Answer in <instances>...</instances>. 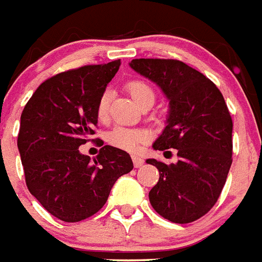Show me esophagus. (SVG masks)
Segmentation results:
<instances>
[{"label":"esophagus","instance_id":"34e87169","mask_svg":"<svg viewBox=\"0 0 262 262\" xmlns=\"http://www.w3.org/2000/svg\"><path fill=\"white\" fill-rule=\"evenodd\" d=\"M132 161H133V165H134V167H136V169H138V167H141V166L144 165V159L141 158V157H138V156H132Z\"/></svg>","mask_w":262,"mask_h":262}]
</instances>
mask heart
Listing matches in <instances>:
<instances>
[{"label": "heart", "instance_id": "obj_1", "mask_svg": "<svg viewBox=\"0 0 262 262\" xmlns=\"http://www.w3.org/2000/svg\"><path fill=\"white\" fill-rule=\"evenodd\" d=\"M126 90H128L132 99L137 104H140L146 97H154L153 88L142 80L129 81L126 84ZM108 109L109 93L104 92L100 96L96 105V117L99 121H105L108 118ZM147 140H149V133L145 129L129 128V126H122V125L115 126L106 134V141L109 144L117 147V149L126 150V151H136Z\"/></svg>", "mask_w": 262, "mask_h": 262}]
</instances>
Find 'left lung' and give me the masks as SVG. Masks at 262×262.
Wrapping results in <instances>:
<instances>
[{"mask_svg":"<svg viewBox=\"0 0 262 262\" xmlns=\"http://www.w3.org/2000/svg\"><path fill=\"white\" fill-rule=\"evenodd\" d=\"M129 66L169 99L167 125L153 147L177 149L179 158L170 165L146 161L159 171L150 204L172 223L195 222L215 206L232 165L233 124L224 97L208 77L181 60L133 59Z\"/></svg>","mask_w":262,"mask_h":262,"instance_id":"left-lung-1","label":"left lung"}]
</instances>
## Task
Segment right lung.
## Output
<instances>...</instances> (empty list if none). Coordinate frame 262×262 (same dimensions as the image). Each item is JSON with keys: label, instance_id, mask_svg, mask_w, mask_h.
Masks as SVG:
<instances>
[{"label": "right lung", "instance_id": "right-lung-1", "mask_svg": "<svg viewBox=\"0 0 262 262\" xmlns=\"http://www.w3.org/2000/svg\"><path fill=\"white\" fill-rule=\"evenodd\" d=\"M120 64L118 59L60 72L43 81L22 111L17 145L26 186L63 222L95 215L115 182L133 169L130 156L117 147L105 145L93 161L79 151L95 134L97 101Z\"/></svg>", "mask_w": 262, "mask_h": 262}]
</instances>
